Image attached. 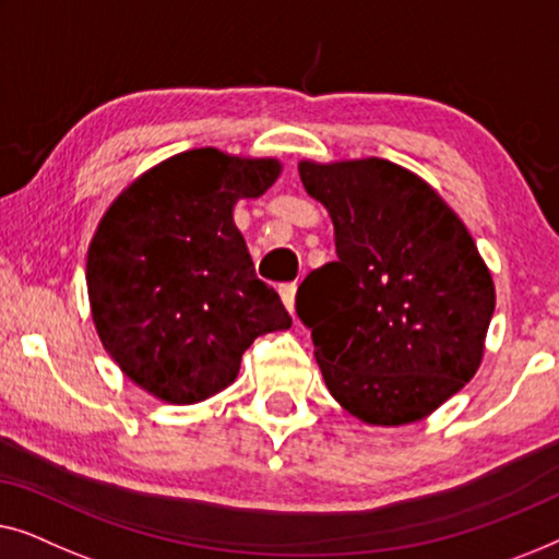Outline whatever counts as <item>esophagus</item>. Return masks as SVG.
<instances>
[{"instance_id": "34e87169", "label": "esophagus", "mask_w": 559, "mask_h": 559, "mask_svg": "<svg viewBox=\"0 0 559 559\" xmlns=\"http://www.w3.org/2000/svg\"><path fill=\"white\" fill-rule=\"evenodd\" d=\"M278 294L283 298V306H286L290 317H294L296 313V283H286V286H281Z\"/></svg>"}]
</instances>
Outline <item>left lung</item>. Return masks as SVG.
<instances>
[{
  "label": "left lung",
  "instance_id": "obj_1",
  "mask_svg": "<svg viewBox=\"0 0 559 559\" xmlns=\"http://www.w3.org/2000/svg\"><path fill=\"white\" fill-rule=\"evenodd\" d=\"M298 175L334 225L336 261L296 294L329 392L367 426L428 418L484 359L497 290L474 238L388 159H301Z\"/></svg>",
  "mask_w": 559,
  "mask_h": 559
}]
</instances>
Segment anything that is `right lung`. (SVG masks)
Listing matches in <instances>:
<instances>
[{
  "instance_id": "right-lung-1",
  "label": "right lung",
  "mask_w": 559,
  "mask_h": 559,
  "mask_svg": "<svg viewBox=\"0 0 559 559\" xmlns=\"http://www.w3.org/2000/svg\"><path fill=\"white\" fill-rule=\"evenodd\" d=\"M278 175L273 156L190 148L133 179L100 217L85 261L93 324L121 372L162 403L230 388L242 352L290 326L233 219L238 200L261 198Z\"/></svg>"
}]
</instances>
